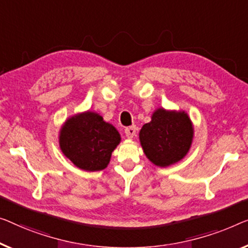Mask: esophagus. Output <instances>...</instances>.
I'll use <instances>...</instances> for the list:
<instances>
[{
	"instance_id": "1",
	"label": "esophagus",
	"mask_w": 248,
	"mask_h": 248,
	"mask_svg": "<svg viewBox=\"0 0 248 248\" xmlns=\"http://www.w3.org/2000/svg\"><path fill=\"white\" fill-rule=\"evenodd\" d=\"M124 134L127 136L128 139H132L136 135V127L135 125H131V127H127L124 129Z\"/></svg>"
}]
</instances>
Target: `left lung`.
Masks as SVG:
<instances>
[{"instance_id":"obj_1","label":"left lung","mask_w":248,"mask_h":248,"mask_svg":"<svg viewBox=\"0 0 248 248\" xmlns=\"http://www.w3.org/2000/svg\"><path fill=\"white\" fill-rule=\"evenodd\" d=\"M194 138V127L185 111L155 110L151 121L142 125L139 140L146 157L158 167H168L184 159Z\"/></svg>"}]
</instances>
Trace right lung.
<instances>
[{"label":"right lung","mask_w":248,"mask_h":248,"mask_svg":"<svg viewBox=\"0 0 248 248\" xmlns=\"http://www.w3.org/2000/svg\"><path fill=\"white\" fill-rule=\"evenodd\" d=\"M120 141L117 129L90 110L68 118L59 135V145L64 156L86 171L105 169Z\"/></svg>","instance_id":"obj_1"}]
</instances>
